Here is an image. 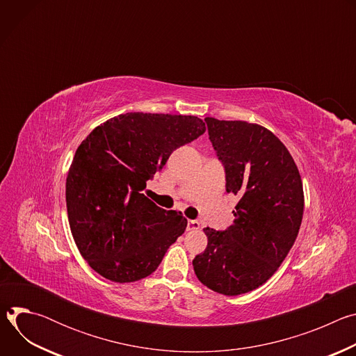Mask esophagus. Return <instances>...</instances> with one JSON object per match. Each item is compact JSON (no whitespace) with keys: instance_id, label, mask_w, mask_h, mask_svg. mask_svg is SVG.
<instances>
[{"instance_id":"1","label":"esophagus","mask_w":356,"mask_h":356,"mask_svg":"<svg viewBox=\"0 0 356 356\" xmlns=\"http://www.w3.org/2000/svg\"><path fill=\"white\" fill-rule=\"evenodd\" d=\"M200 228V222L195 221V220H188L187 221V229L188 231H194V229H198Z\"/></svg>"}]
</instances>
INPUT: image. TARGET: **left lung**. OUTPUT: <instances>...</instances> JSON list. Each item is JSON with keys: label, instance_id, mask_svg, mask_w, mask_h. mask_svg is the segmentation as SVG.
Instances as JSON below:
<instances>
[{"label": "left lung", "instance_id": "1", "mask_svg": "<svg viewBox=\"0 0 356 356\" xmlns=\"http://www.w3.org/2000/svg\"><path fill=\"white\" fill-rule=\"evenodd\" d=\"M204 121L227 193L239 201L231 227L204 228L209 243L193 268L209 289L238 296L262 286L287 257L302 220V183L287 147L269 129L246 121Z\"/></svg>", "mask_w": 356, "mask_h": 356}]
</instances>
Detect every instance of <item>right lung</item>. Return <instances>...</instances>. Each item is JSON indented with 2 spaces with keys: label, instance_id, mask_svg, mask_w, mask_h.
I'll return each instance as SVG.
<instances>
[{
  "label": "right lung",
  "instance_id": "add662e5",
  "mask_svg": "<svg viewBox=\"0 0 356 356\" xmlns=\"http://www.w3.org/2000/svg\"><path fill=\"white\" fill-rule=\"evenodd\" d=\"M204 132L193 115L127 113L77 147L66 179L67 217L81 257L98 275L131 283L158 269L187 220L150 201L146 181L175 149Z\"/></svg>",
  "mask_w": 356,
  "mask_h": 356
}]
</instances>
